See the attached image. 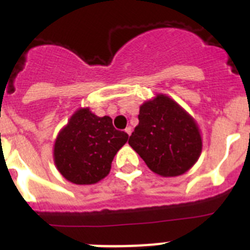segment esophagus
I'll return each instance as SVG.
<instances>
[{
	"mask_svg": "<svg viewBox=\"0 0 250 250\" xmlns=\"http://www.w3.org/2000/svg\"><path fill=\"white\" fill-rule=\"evenodd\" d=\"M125 132H126V134H127V135H131V127H126V129H125Z\"/></svg>",
	"mask_w": 250,
	"mask_h": 250,
	"instance_id": "34e87169",
	"label": "esophagus"
}]
</instances>
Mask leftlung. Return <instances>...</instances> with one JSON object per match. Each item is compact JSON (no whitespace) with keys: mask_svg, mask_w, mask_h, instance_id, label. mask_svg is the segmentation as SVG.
Wrapping results in <instances>:
<instances>
[{"mask_svg":"<svg viewBox=\"0 0 250 250\" xmlns=\"http://www.w3.org/2000/svg\"><path fill=\"white\" fill-rule=\"evenodd\" d=\"M138 118L129 145L151 171L179 176L198 161L203 146L199 127L173 99L156 95L140 106Z\"/></svg>","mask_w":250,"mask_h":250,"instance_id":"8db88e82","label":"left lung"}]
</instances>
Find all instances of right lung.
<instances>
[{"mask_svg":"<svg viewBox=\"0 0 250 250\" xmlns=\"http://www.w3.org/2000/svg\"><path fill=\"white\" fill-rule=\"evenodd\" d=\"M127 139L126 132L115 129L110 116L99 118L89 107L79 109L57 135L55 165L68 182L95 184L110 173L112 159Z\"/></svg>","mask_w":250,"mask_h":250,"instance_id":"right-lung-1","label":"right lung"}]
</instances>
